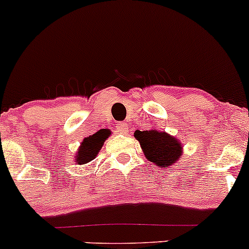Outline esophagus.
Masks as SVG:
<instances>
[{
    "instance_id": "esophagus-1",
    "label": "esophagus",
    "mask_w": 249,
    "mask_h": 249,
    "mask_svg": "<svg viewBox=\"0 0 249 249\" xmlns=\"http://www.w3.org/2000/svg\"><path fill=\"white\" fill-rule=\"evenodd\" d=\"M127 130H129V127H127L126 123H119V124H117V131L119 134H125Z\"/></svg>"
}]
</instances>
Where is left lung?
Returning a JSON list of instances; mask_svg holds the SVG:
<instances>
[{"label": "left lung", "mask_w": 249, "mask_h": 249, "mask_svg": "<svg viewBox=\"0 0 249 249\" xmlns=\"http://www.w3.org/2000/svg\"><path fill=\"white\" fill-rule=\"evenodd\" d=\"M134 136L139 140L144 157L154 166H171L182 156V143L165 131L154 129L146 131L136 130Z\"/></svg>", "instance_id": "1"}]
</instances>
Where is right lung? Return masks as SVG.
Listing matches in <instances>:
<instances>
[{
	"label": "right lung",
	"instance_id": "obj_1",
	"mask_svg": "<svg viewBox=\"0 0 249 249\" xmlns=\"http://www.w3.org/2000/svg\"><path fill=\"white\" fill-rule=\"evenodd\" d=\"M109 135V130L102 129L96 132V134L84 139L75 154V163L81 165V164H86L92 160V159H95Z\"/></svg>",
	"mask_w": 249,
	"mask_h": 249
}]
</instances>
